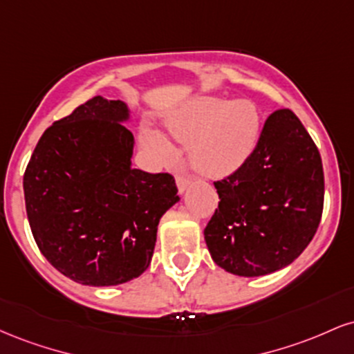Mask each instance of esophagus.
Listing matches in <instances>:
<instances>
[{
  "label": "esophagus",
  "instance_id": "34e87169",
  "mask_svg": "<svg viewBox=\"0 0 354 354\" xmlns=\"http://www.w3.org/2000/svg\"><path fill=\"white\" fill-rule=\"evenodd\" d=\"M193 183L189 176H185V174H178L176 176V185H178V191L183 194L186 189H188V186Z\"/></svg>",
  "mask_w": 354,
  "mask_h": 354
}]
</instances>
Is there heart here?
<instances>
[{"label":"heart","instance_id":"heart-1","mask_svg":"<svg viewBox=\"0 0 354 354\" xmlns=\"http://www.w3.org/2000/svg\"><path fill=\"white\" fill-rule=\"evenodd\" d=\"M169 135L189 146V163L211 178L228 176L254 151L261 131V116L248 100L228 101L200 96L166 121ZM145 145L166 161L171 145L160 133L145 131Z\"/></svg>","mask_w":354,"mask_h":354}]
</instances>
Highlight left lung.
<instances>
[{
  "mask_svg": "<svg viewBox=\"0 0 354 354\" xmlns=\"http://www.w3.org/2000/svg\"><path fill=\"white\" fill-rule=\"evenodd\" d=\"M214 188L219 203L205 241L213 261L228 273L251 278L291 265L319 226L323 165L291 109L268 116L254 151Z\"/></svg>",
  "mask_w": 354,
  "mask_h": 354,
  "instance_id": "8db88e82",
  "label": "left lung"
}]
</instances>
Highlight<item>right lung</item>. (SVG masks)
<instances>
[{"instance_id":"obj_1","label":"right lung","mask_w":354,"mask_h":354,"mask_svg":"<svg viewBox=\"0 0 354 354\" xmlns=\"http://www.w3.org/2000/svg\"><path fill=\"white\" fill-rule=\"evenodd\" d=\"M123 101L95 96L39 138L23 178L31 233L59 273L115 286L151 263L158 223L180 201L169 173L131 168Z\"/></svg>"}]
</instances>
